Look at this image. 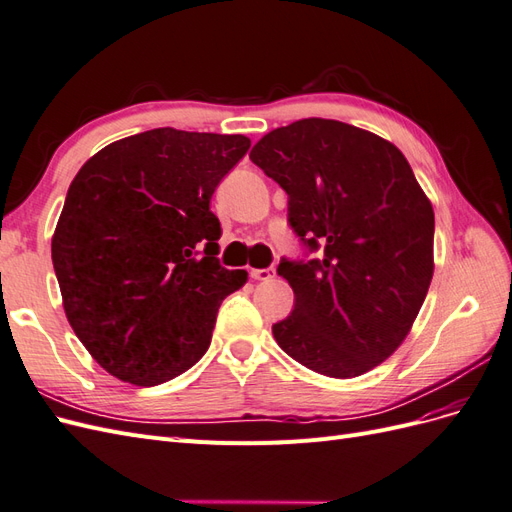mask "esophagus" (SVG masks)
<instances>
[{
  "mask_svg": "<svg viewBox=\"0 0 512 512\" xmlns=\"http://www.w3.org/2000/svg\"><path fill=\"white\" fill-rule=\"evenodd\" d=\"M250 275L254 277V280H258V282H269V280H273V277H275V269H271V267H267V269H252Z\"/></svg>",
  "mask_w": 512,
  "mask_h": 512,
  "instance_id": "1",
  "label": "esophagus"
}]
</instances>
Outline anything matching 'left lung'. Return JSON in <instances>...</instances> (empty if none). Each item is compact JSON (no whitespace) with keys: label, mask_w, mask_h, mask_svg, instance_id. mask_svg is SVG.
Here are the masks:
<instances>
[{"label":"left lung","mask_w":512,"mask_h":512,"mask_svg":"<svg viewBox=\"0 0 512 512\" xmlns=\"http://www.w3.org/2000/svg\"><path fill=\"white\" fill-rule=\"evenodd\" d=\"M250 160L288 194V224L312 260L282 258L294 292L273 337L331 378L374 369L404 342L433 275V209L393 143L333 119H301Z\"/></svg>","instance_id":"left-lung-1"}]
</instances>
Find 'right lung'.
I'll list each match as a JSON object with an SVG mask.
<instances>
[{
  "instance_id": "1",
  "label": "right lung",
  "mask_w": 512,
  "mask_h": 512,
  "mask_svg": "<svg viewBox=\"0 0 512 512\" xmlns=\"http://www.w3.org/2000/svg\"><path fill=\"white\" fill-rule=\"evenodd\" d=\"M241 134L156 128L115 141L70 183L51 243L70 327L136 386L200 361L247 273L220 265L211 196L250 149Z\"/></svg>"
}]
</instances>
